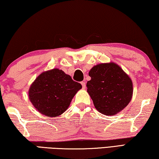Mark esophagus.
<instances>
[{"label": "esophagus", "instance_id": "34e87169", "mask_svg": "<svg viewBox=\"0 0 159 159\" xmlns=\"http://www.w3.org/2000/svg\"><path fill=\"white\" fill-rule=\"evenodd\" d=\"M81 84L82 85L83 89H85V88H86V83H85V82H82Z\"/></svg>", "mask_w": 159, "mask_h": 159}]
</instances>
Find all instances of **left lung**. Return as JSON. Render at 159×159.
<instances>
[{
  "label": "left lung",
  "mask_w": 159,
  "mask_h": 159,
  "mask_svg": "<svg viewBox=\"0 0 159 159\" xmlns=\"http://www.w3.org/2000/svg\"><path fill=\"white\" fill-rule=\"evenodd\" d=\"M89 75L87 92L100 113L113 116L128 105L133 93L132 82L118 65L98 64L91 69Z\"/></svg>",
  "instance_id": "left-lung-1"
}]
</instances>
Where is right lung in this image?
Masks as SVG:
<instances>
[{
    "instance_id": "obj_1",
    "label": "right lung",
    "mask_w": 159,
    "mask_h": 159,
    "mask_svg": "<svg viewBox=\"0 0 159 159\" xmlns=\"http://www.w3.org/2000/svg\"><path fill=\"white\" fill-rule=\"evenodd\" d=\"M82 88L80 83L61 70L44 72L32 83L29 97L36 110L48 117H56L66 111Z\"/></svg>"
}]
</instances>
